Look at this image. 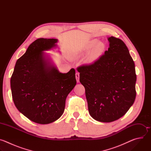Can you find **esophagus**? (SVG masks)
<instances>
[{
    "label": "esophagus",
    "instance_id": "34e87169",
    "mask_svg": "<svg viewBox=\"0 0 151 151\" xmlns=\"http://www.w3.org/2000/svg\"><path fill=\"white\" fill-rule=\"evenodd\" d=\"M75 76H76V81L77 82H79V72H76L75 74Z\"/></svg>",
    "mask_w": 151,
    "mask_h": 151
}]
</instances>
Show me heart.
Listing matches in <instances>:
<instances>
[{
	"instance_id": "heart-1",
	"label": "heart",
	"mask_w": 151,
	"mask_h": 151,
	"mask_svg": "<svg viewBox=\"0 0 151 151\" xmlns=\"http://www.w3.org/2000/svg\"><path fill=\"white\" fill-rule=\"evenodd\" d=\"M104 45L101 42H98L97 39H93L88 42L80 50L81 54H84L91 51L87 58V62L91 63L99 58L104 51Z\"/></svg>"
}]
</instances>
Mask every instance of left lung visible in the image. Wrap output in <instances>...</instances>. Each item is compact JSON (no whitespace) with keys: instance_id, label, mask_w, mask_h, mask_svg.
Here are the masks:
<instances>
[{"instance_id":"1","label":"left lung","mask_w":151,"mask_h":151,"mask_svg":"<svg viewBox=\"0 0 151 151\" xmlns=\"http://www.w3.org/2000/svg\"><path fill=\"white\" fill-rule=\"evenodd\" d=\"M108 41V50L97 60L77 68L79 81L85 89L89 113L103 122L124 116L136 96L135 64L128 48L114 36Z\"/></svg>"}]
</instances>
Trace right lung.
Listing matches in <instances>:
<instances>
[{"label": "right lung", "instance_id": "add662e5", "mask_svg": "<svg viewBox=\"0 0 151 151\" xmlns=\"http://www.w3.org/2000/svg\"><path fill=\"white\" fill-rule=\"evenodd\" d=\"M57 39L39 38L18 58L11 78L17 109L40 124L58 119L63 114L68 95L76 84L75 70L61 73L47 60L44 51L55 47Z\"/></svg>", "mask_w": 151, "mask_h": 151}]
</instances>
